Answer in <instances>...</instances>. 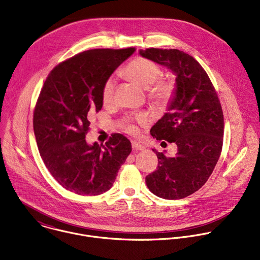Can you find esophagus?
Returning <instances> with one entry per match:
<instances>
[{"instance_id":"esophagus-1","label":"esophagus","mask_w":260,"mask_h":260,"mask_svg":"<svg viewBox=\"0 0 260 260\" xmlns=\"http://www.w3.org/2000/svg\"><path fill=\"white\" fill-rule=\"evenodd\" d=\"M132 148H133L134 151H143V150H145V147L142 144L138 143V142H133L132 143Z\"/></svg>"}]
</instances>
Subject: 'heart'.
Segmentation results:
<instances>
[{"mask_svg": "<svg viewBox=\"0 0 260 260\" xmlns=\"http://www.w3.org/2000/svg\"><path fill=\"white\" fill-rule=\"evenodd\" d=\"M161 68L159 64L151 59L145 57H138L133 60L126 68L125 74L139 86L148 89L149 98L156 104L165 105L174 96L176 85L172 79H159L161 76ZM115 88V79L108 78L103 84L101 91V98L104 104H109L113 99ZM137 121L141 124H147L146 116H138ZM126 132L136 134L137 127L133 122L125 125Z\"/></svg>", "mask_w": 260, "mask_h": 260, "instance_id": "1", "label": "heart"}]
</instances>
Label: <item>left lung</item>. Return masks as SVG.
Instances as JSON below:
<instances>
[{"instance_id":"obj_1","label":"left lung","mask_w":260,"mask_h":260,"mask_svg":"<svg viewBox=\"0 0 260 260\" xmlns=\"http://www.w3.org/2000/svg\"><path fill=\"white\" fill-rule=\"evenodd\" d=\"M140 54L176 75L168 112L151 128L157 140L175 143L174 157L153 150L158 168L146 177L150 191L165 200L184 199L209 179L220 158L224 137L222 106L208 74L191 55L178 49L147 48Z\"/></svg>"}]
</instances>
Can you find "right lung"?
I'll return each mask as SVG.
<instances>
[{
  "label": "right lung",
  "mask_w": 260,
  "mask_h": 260,
  "mask_svg": "<svg viewBox=\"0 0 260 260\" xmlns=\"http://www.w3.org/2000/svg\"><path fill=\"white\" fill-rule=\"evenodd\" d=\"M135 50L83 51L54 67L43 84L33 113L34 135L44 165L67 190L80 196L109 190L132 152L121 134H112L105 145H88L85 138L90 114L102 108L103 84Z\"/></svg>",
  "instance_id": "add662e5"
}]
</instances>
